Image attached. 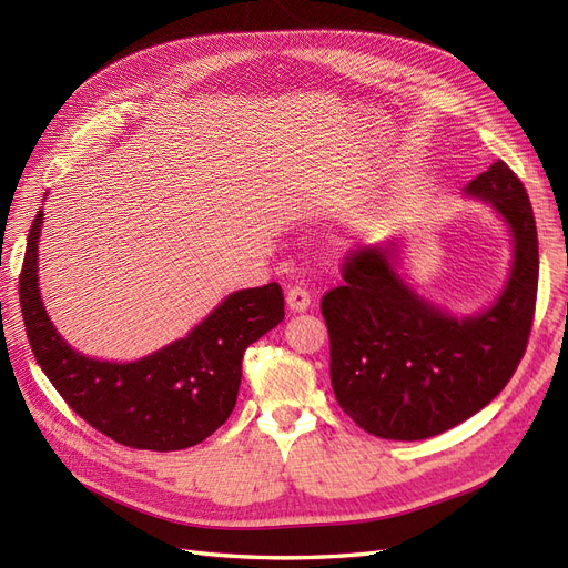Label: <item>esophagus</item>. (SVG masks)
I'll list each match as a JSON object with an SVG mask.
<instances>
[{
  "label": "esophagus",
  "mask_w": 568,
  "mask_h": 568,
  "mask_svg": "<svg viewBox=\"0 0 568 568\" xmlns=\"http://www.w3.org/2000/svg\"><path fill=\"white\" fill-rule=\"evenodd\" d=\"M286 305H288V311L305 313L307 307H311V294H307L303 286H291L286 291Z\"/></svg>",
  "instance_id": "34e87169"
}]
</instances>
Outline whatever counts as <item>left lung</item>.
I'll return each instance as SVG.
<instances>
[{"instance_id":"left-lung-1","label":"left lung","mask_w":568,"mask_h":568,"mask_svg":"<svg viewBox=\"0 0 568 568\" xmlns=\"http://www.w3.org/2000/svg\"><path fill=\"white\" fill-rule=\"evenodd\" d=\"M505 222L511 263L490 305L453 315L407 282L403 239L363 246L346 284L322 298L332 386L367 434L424 440L467 422L500 393L524 357L538 294V232L524 184L497 161L462 189Z\"/></svg>"}]
</instances>
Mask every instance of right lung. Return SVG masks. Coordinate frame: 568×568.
<instances>
[{"instance_id":"add662e5","label":"right lung","mask_w":568,"mask_h":568,"mask_svg":"<svg viewBox=\"0 0 568 568\" xmlns=\"http://www.w3.org/2000/svg\"><path fill=\"white\" fill-rule=\"evenodd\" d=\"M42 222L44 211H38L19 294L32 355L61 398L97 432L128 448L170 453L209 438L236 405L246 348L284 320L282 286L272 282L234 291L184 338L132 363L90 357L57 332L44 307L38 255Z\"/></svg>"}]
</instances>
